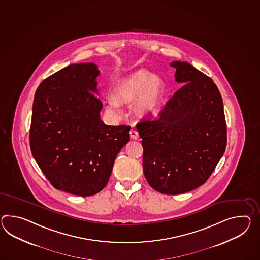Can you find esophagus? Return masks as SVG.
<instances>
[{"instance_id":"34e87169","label":"esophagus","mask_w":260,"mask_h":260,"mask_svg":"<svg viewBox=\"0 0 260 260\" xmlns=\"http://www.w3.org/2000/svg\"><path fill=\"white\" fill-rule=\"evenodd\" d=\"M129 134H131V138H132V139H138V137H139V133H138V132H137L136 129H133V128L131 129Z\"/></svg>"}]
</instances>
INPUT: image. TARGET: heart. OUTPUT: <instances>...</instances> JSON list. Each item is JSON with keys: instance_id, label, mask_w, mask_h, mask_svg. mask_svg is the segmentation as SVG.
I'll return each instance as SVG.
<instances>
[{"instance_id": "b5f03b06", "label": "heart", "mask_w": 260, "mask_h": 260, "mask_svg": "<svg viewBox=\"0 0 260 260\" xmlns=\"http://www.w3.org/2000/svg\"><path fill=\"white\" fill-rule=\"evenodd\" d=\"M164 95V84L149 71L139 70L120 79L114 88V96L107 98V111L114 116L120 113V104H133L134 113L147 116L156 112Z\"/></svg>"}]
</instances>
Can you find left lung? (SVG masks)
Returning <instances> with one entry per match:
<instances>
[{
  "label": "left lung",
  "mask_w": 260,
  "mask_h": 260,
  "mask_svg": "<svg viewBox=\"0 0 260 260\" xmlns=\"http://www.w3.org/2000/svg\"><path fill=\"white\" fill-rule=\"evenodd\" d=\"M175 78L183 84L165 103L158 118L137 123L143 168L148 184L165 194H180L205 183L226 147L222 99L214 82L186 62L175 61Z\"/></svg>",
  "instance_id": "obj_1"
}]
</instances>
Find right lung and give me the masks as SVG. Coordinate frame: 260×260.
Wrapping results in <instances>:
<instances>
[{
  "label": "right lung",
  "mask_w": 260,
  "mask_h": 260,
  "mask_svg": "<svg viewBox=\"0 0 260 260\" xmlns=\"http://www.w3.org/2000/svg\"><path fill=\"white\" fill-rule=\"evenodd\" d=\"M95 63L70 64L39 84L32 103L30 147L57 190L80 197L107 185L114 159L129 141V126L101 119Z\"/></svg>",
  "instance_id": "right-lung-1"
}]
</instances>
